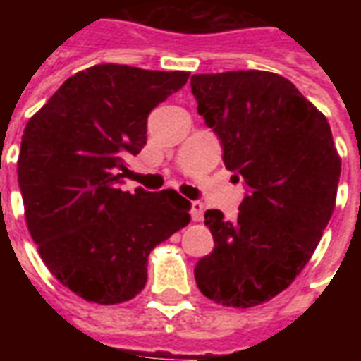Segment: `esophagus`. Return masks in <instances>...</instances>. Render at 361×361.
I'll use <instances>...</instances> for the list:
<instances>
[{"label":"esophagus","mask_w":361,"mask_h":361,"mask_svg":"<svg viewBox=\"0 0 361 361\" xmlns=\"http://www.w3.org/2000/svg\"><path fill=\"white\" fill-rule=\"evenodd\" d=\"M191 219L195 220V222H199V220L203 219V203L201 201H193L191 203Z\"/></svg>","instance_id":"1"}]
</instances>
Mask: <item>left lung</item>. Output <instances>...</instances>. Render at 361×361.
<instances>
[{"label":"left lung","instance_id":"left-lung-1","mask_svg":"<svg viewBox=\"0 0 361 361\" xmlns=\"http://www.w3.org/2000/svg\"><path fill=\"white\" fill-rule=\"evenodd\" d=\"M191 90L224 166L250 189L235 219L204 212L214 250L199 259L195 282L220 305H261L294 282L331 220L341 178L331 126L271 71L193 75Z\"/></svg>","mask_w":361,"mask_h":361}]
</instances>
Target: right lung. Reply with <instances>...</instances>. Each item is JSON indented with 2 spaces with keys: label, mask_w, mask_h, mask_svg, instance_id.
<instances>
[{
  "label": "right lung",
  "mask_w": 361,
  "mask_h": 361,
  "mask_svg": "<svg viewBox=\"0 0 361 361\" xmlns=\"http://www.w3.org/2000/svg\"><path fill=\"white\" fill-rule=\"evenodd\" d=\"M188 79V71L92 66L25 127L17 173L28 232L48 271L87 302L135 298L150 251L191 220V203L173 189H119L123 160L147 142L150 110Z\"/></svg>",
  "instance_id": "right-lung-1"
}]
</instances>
